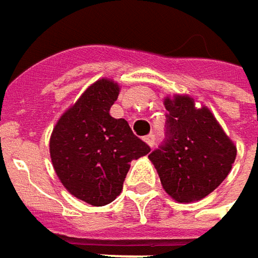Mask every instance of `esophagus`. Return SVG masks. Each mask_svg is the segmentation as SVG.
<instances>
[{"instance_id": "obj_1", "label": "esophagus", "mask_w": 258, "mask_h": 258, "mask_svg": "<svg viewBox=\"0 0 258 258\" xmlns=\"http://www.w3.org/2000/svg\"><path fill=\"white\" fill-rule=\"evenodd\" d=\"M144 141H146L150 147H153V146H154V136H153V134L146 136V137H144Z\"/></svg>"}]
</instances>
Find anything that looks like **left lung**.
<instances>
[{
	"instance_id": "left-lung-1",
	"label": "left lung",
	"mask_w": 258,
	"mask_h": 258,
	"mask_svg": "<svg viewBox=\"0 0 258 258\" xmlns=\"http://www.w3.org/2000/svg\"><path fill=\"white\" fill-rule=\"evenodd\" d=\"M167 140L149 156L166 194L180 204L201 201L218 187L235 162L237 146L205 105L189 95L166 96Z\"/></svg>"
}]
</instances>
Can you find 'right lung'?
<instances>
[{"mask_svg":"<svg viewBox=\"0 0 258 258\" xmlns=\"http://www.w3.org/2000/svg\"><path fill=\"white\" fill-rule=\"evenodd\" d=\"M121 86L101 78L57 119L50 136L53 169L66 190L92 207L112 202L122 190L131 160L150 147L124 118L109 115Z\"/></svg>","mask_w":258,"mask_h":258,"instance_id":"add662e5","label":"right lung"}]
</instances>
